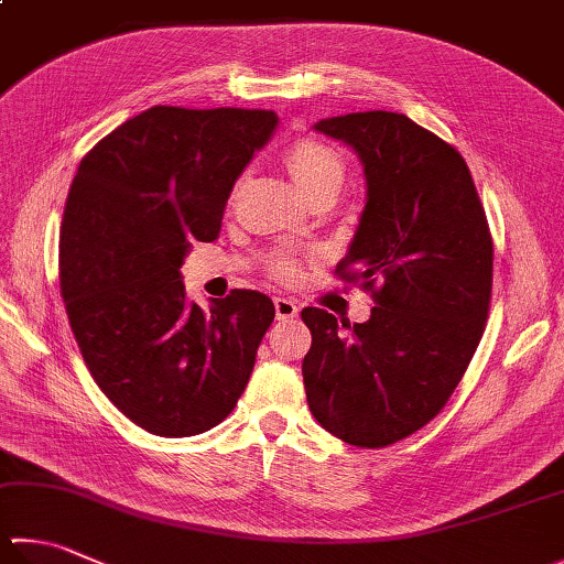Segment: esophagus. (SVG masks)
I'll return each mask as SVG.
<instances>
[{
  "label": "esophagus",
  "instance_id": "34e87169",
  "mask_svg": "<svg viewBox=\"0 0 564 564\" xmlns=\"http://www.w3.org/2000/svg\"><path fill=\"white\" fill-rule=\"evenodd\" d=\"M274 314H278L280 322H286V318H294L300 314V306L292 300H286V296H274Z\"/></svg>",
  "mask_w": 564,
  "mask_h": 564
}]
</instances>
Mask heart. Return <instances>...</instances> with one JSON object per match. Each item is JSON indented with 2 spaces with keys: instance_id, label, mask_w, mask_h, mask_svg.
<instances>
[{
  "instance_id": "1",
  "label": "heart",
  "mask_w": 564,
  "mask_h": 564,
  "mask_svg": "<svg viewBox=\"0 0 564 564\" xmlns=\"http://www.w3.org/2000/svg\"><path fill=\"white\" fill-rule=\"evenodd\" d=\"M286 172H290L294 186L300 194H310L318 186H341L344 182V159L334 147H328L318 140H296L284 154ZM272 274L280 280L296 278V262L292 258H280L272 264Z\"/></svg>"
}]
</instances>
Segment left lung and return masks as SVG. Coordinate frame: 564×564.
<instances>
[{
    "instance_id": "8db88e82",
    "label": "left lung",
    "mask_w": 564,
    "mask_h": 564,
    "mask_svg": "<svg viewBox=\"0 0 564 564\" xmlns=\"http://www.w3.org/2000/svg\"><path fill=\"white\" fill-rule=\"evenodd\" d=\"M316 132L364 164L366 208L338 278L376 306L364 324L302 310L312 332L302 376L310 410L354 447H388L447 405L481 341L494 242L464 156L408 115L328 117Z\"/></svg>"
}]
</instances>
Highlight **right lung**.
<instances>
[{"instance_id": "obj_1", "label": "right lung", "mask_w": 564, "mask_h": 564, "mask_svg": "<svg viewBox=\"0 0 564 564\" xmlns=\"http://www.w3.org/2000/svg\"><path fill=\"white\" fill-rule=\"evenodd\" d=\"M278 122L272 110L154 105L102 137L70 184L58 278L73 336L112 405L159 437L228 417L274 318L252 290L204 312L182 264L191 242L218 238L232 186Z\"/></svg>"}]
</instances>
